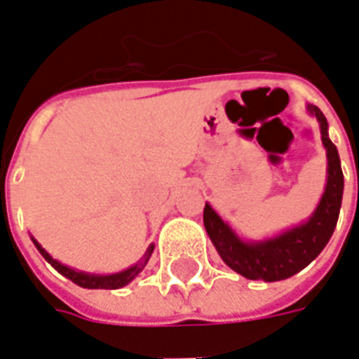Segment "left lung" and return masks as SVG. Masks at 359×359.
I'll list each match as a JSON object with an SVG mask.
<instances>
[{
	"label": "left lung",
	"mask_w": 359,
	"mask_h": 359,
	"mask_svg": "<svg viewBox=\"0 0 359 359\" xmlns=\"http://www.w3.org/2000/svg\"><path fill=\"white\" fill-rule=\"evenodd\" d=\"M321 128V140L327 149V187L311 217L302 225L288 229L267 241L244 242L231 226L219 217L210 203L203 208V225L219 256L233 271L250 280L275 283L296 275L316 259L337 226L344 190V175L340 169L337 146L329 140L327 118L317 105H308Z\"/></svg>",
	"instance_id": "obj_1"
}]
</instances>
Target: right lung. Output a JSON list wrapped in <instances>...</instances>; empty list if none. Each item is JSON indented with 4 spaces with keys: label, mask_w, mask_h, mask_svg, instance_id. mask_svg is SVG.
<instances>
[{
    "label": "right lung",
    "mask_w": 359,
    "mask_h": 359,
    "mask_svg": "<svg viewBox=\"0 0 359 359\" xmlns=\"http://www.w3.org/2000/svg\"><path fill=\"white\" fill-rule=\"evenodd\" d=\"M34 242V246L38 248V252L42 254L43 259L48 262V264L53 267L55 271H59L63 277H67L69 280H73L74 285L82 286V288H105V290H115V288H123L126 286L133 278H136L142 273V269L146 267L148 264L149 256H151V252H154V244H149V248L146 250V254L142 257L140 262L133 267H128V269L121 271V273H113V275H94V273H84V271H74L71 267H67V265L59 264L57 259H53V257L46 252V250L38 244V242L32 238Z\"/></svg>",
    "instance_id": "right-lung-1"
}]
</instances>
